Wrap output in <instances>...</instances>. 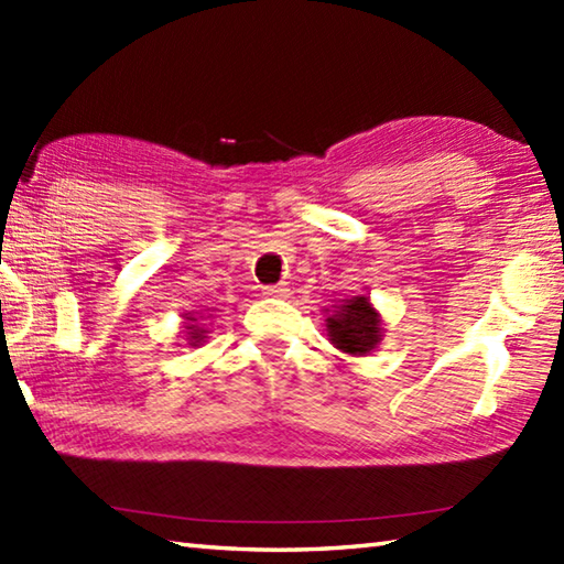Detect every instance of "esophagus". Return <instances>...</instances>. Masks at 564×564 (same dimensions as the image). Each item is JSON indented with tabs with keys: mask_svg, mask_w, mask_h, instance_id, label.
<instances>
[{
	"mask_svg": "<svg viewBox=\"0 0 564 564\" xmlns=\"http://www.w3.org/2000/svg\"><path fill=\"white\" fill-rule=\"evenodd\" d=\"M263 295L265 299H289L291 295V289L285 283H279V285H265L263 289Z\"/></svg>",
	"mask_w": 564,
	"mask_h": 564,
	"instance_id": "esophagus-1",
	"label": "esophagus"
}]
</instances>
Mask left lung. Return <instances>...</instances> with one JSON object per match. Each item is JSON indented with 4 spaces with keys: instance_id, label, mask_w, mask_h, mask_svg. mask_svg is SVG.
Listing matches in <instances>:
<instances>
[{
    "instance_id": "1",
    "label": "left lung",
    "mask_w": 564,
    "mask_h": 564,
    "mask_svg": "<svg viewBox=\"0 0 564 564\" xmlns=\"http://www.w3.org/2000/svg\"><path fill=\"white\" fill-rule=\"evenodd\" d=\"M326 328L333 346L348 356H366L383 338V321L368 295H352L333 305Z\"/></svg>"
}]
</instances>
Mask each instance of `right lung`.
Wrapping results in <instances>:
<instances>
[{
  "label": "right lung",
  "instance_id": "obj_1",
  "mask_svg": "<svg viewBox=\"0 0 564 564\" xmlns=\"http://www.w3.org/2000/svg\"><path fill=\"white\" fill-rule=\"evenodd\" d=\"M188 321H196V318H188ZM186 333H188V346H198V343L206 338V330L198 328V326H186Z\"/></svg>",
  "mask_w": 564,
  "mask_h": 564
}]
</instances>
